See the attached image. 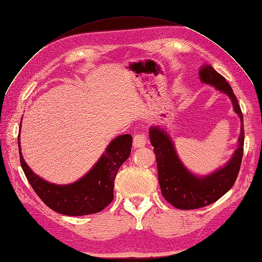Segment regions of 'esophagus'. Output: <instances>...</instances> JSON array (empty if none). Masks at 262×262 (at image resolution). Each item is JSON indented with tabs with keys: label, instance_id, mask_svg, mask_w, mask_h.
Listing matches in <instances>:
<instances>
[{
	"label": "esophagus",
	"instance_id": "esophagus-1",
	"mask_svg": "<svg viewBox=\"0 0 262 262\" xmlns=\"http://www.w3.org/2000/svg\"><path fill=\"white\" fill-rule=\"evenodd\" d=\"M146 142H147V139H146V135L145 134L138 133V134H136L134 136V142H133V144H134L135 147H142V146H144L146 144Z\"/></svg>",
	"mask_w": 262,
	"mask_h": 262
}]
</instances>
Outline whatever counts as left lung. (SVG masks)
<instances>
[{
  "instance_id": "1",
  "label": "left lung",
  "mask_w": 262,
  "mask_h": 262,
  "mask_svg": "<svg viewBox=\"0 0 262 262\" xmlns=\"http://www.w3.org/2000/svg\"><path fill=\"white\" fill-rule=\"evenodd\" d=\"M199 77L203 83L213 85L222 93L229 96L233 109L241 120V133L237 149L229 162L211 174L197 177L188 171L182 164L177 155L173 142L165 129L159 126L150 127V140L154 146L162 195L166 201L180 210H194L207 207L224 196L233 186L240 171L243 157V115L231 86L226 81L225 77L210 65L201 66Z\"/></svg>"
}]
</instances>
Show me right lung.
I'll use <instances>...</instances> for the list:
<instances>
[{
    "label": "right lung",
    "instance_id": "obj_1",
    "mask_svg": "<svg viewBox=\"0 0 262 262\" xmlns=\"http://www.w3.org/2000/svg\"><path fill=\"white\" fill-rule=\"evenodd\" d=\"M21 127V123H20ZM19 158L30 185L51 210L68 216H82L100 212L113 200V187L119 168L132 152V135H121L112 140L94 167L80 180L67 185L49 183L34 173L21 154Z\"/></svg>",
    "mask_w": 262,
    "mask_h": 262
}]
</instances>
